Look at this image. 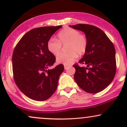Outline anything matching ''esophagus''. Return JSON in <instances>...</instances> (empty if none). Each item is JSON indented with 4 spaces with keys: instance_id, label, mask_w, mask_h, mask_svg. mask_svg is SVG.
I'll use <instances>...</instances> for the list:
<instances>
[{
    "instance_id": "34e87169",
    "label": "esophagus",
    "mask_w": 127,
    "mask_h": 127,
    "mask_svg": "<svg viewBox=\"0 0 127 127\" xmlns=\"http://www.w3.org/2000/svg\"><path fill=\"white\" fill-rule=\"evenodd\" d=\"M70 65H64V69L65 70H67V68H68L70 67Z\"/></svg>"
}]
</instances>
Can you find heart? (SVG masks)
I'll return each mask as SVG.
<instances>
[{
	"label": "heart",
	"mask_w": 127,
	"mask_h": 127,
	"mask_svg": "<svg viewBox=\"0 0 127 127\" xmlns=\"http://www.w3.org/2000/svg\"><path fill=\"white\" fill-rule=\"evenodd\" d=\"M59 40L51 37L47 42V48L50 53L57 56L62 51V45H65L67 53L60 54L57 58V63L70 65L79 56L85 54L88 48V39L78 30L72 28H65L58 34Z\"/></svg>",
	"instance_id": "b5f03b06"
}]
</instances>
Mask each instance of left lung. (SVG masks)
Wrapping results in <instances>:
<instances>
[{
	"mask_svg": "<svg viewBox=\"0 0 127 127\" xmlns=\"http://www.w3.org/2000/svg\"><path fill=\"white\" fill-rule=\"evenodd\" d=\"M84 32L88 39V48L79 62L86 67L75 64V81L84 91L95 94L103 91L114 78L116 71L115 49L104 32L95 26L85 24L70 26Z\"/></svg>",
	"mask_w": 127,
	"mask_h": 127,
	"instance_id": "obj_1",
	"label": "left lung"
}]
</instances>
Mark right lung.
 Returning a JSON list of instances; mask_svg holds the SVG:
<instances>
[{
  "mask_svg": "<svg viewBox=\"0 0 127 127\" xmlns=\"http://www.w3.org/2000/svg\"><path fill=\"white\" fill-rule=\"evenodd\" d=\"M62 26L42 27L27 32L12 54V71L16 85L24 95L36 101L48 99L57 88L64 65L48 69L55 62L47 42Z\"/></svg>",
  "mask_w": 127,
  "mask_h": 127,
  "instance_id": "right-lung-1",
  "label": "right lung"
}]
</instances>
